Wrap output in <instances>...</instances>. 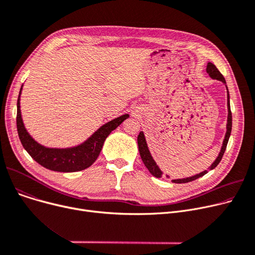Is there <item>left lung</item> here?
I'll return each mask as SVG.
<instances>
[{
    "label": "left lung",
    "mask_w": 255,
    "mask_h": 255,
    "mask_svg": "<svg viewBox=\"0 0 255 255\" xmlns=\"http://www.w3.org/2000/svg\"><path fill=\"white\" fill-rule=\"evenodd\" d=\"M207 73L210 75L211 78L213 79H217V80H220V82H222L225 87H226V90H227V111H229V115H227V124H226V133H225V136H224V139H223V143H222V146H221V150L219 152V155L218 157L216 158L215 161L213 162V164L209 167L210 170L215 168L219 162L221 161L222 159V156L225 152V149H226V145H227V142H229V139H230V136H231V132H232V125H233V119H232V112H231V104H230V93H229V89H227V86H226V82L225 79L223 77V75L220 73V71L216 68V66L214 65L213 63L209 62L208 65H207ZM137 144H138V150H139V154H140V157H141V160L142 162L144 164V166L149 169V171L152 173V175L156 178H161L163 172L162 170L159 168V166L157 165V163L155 162V160L153 159L150 151H149V148H148V144H146V141H145V137H144V134L143 132L140 131L139 134L137 136ZM208 172V170H204L202 172L197 173V175H194L192 177H189V178H184V179H176V180H171L172 183H178V184H181V183H188V182H191V181H194L200 177L205 176L206 173ZM167 178H169L168 176H166Z\"/></svg>",
    "instance_id": "1"
}]
</instances>
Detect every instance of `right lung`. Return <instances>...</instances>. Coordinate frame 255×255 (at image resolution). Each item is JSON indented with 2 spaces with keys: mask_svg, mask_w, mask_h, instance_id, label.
<instances>
[{
  "mask_svg": "<svg viewBox=\"0 0 255 255\" xmlns=\"http://www.w3.org/2000/svg\"><path fill=\"white\" fill-rule=\"evenodd\" d=\"M21 90L22 86L17 99L16 115V126L19 139L24 150L30 154L36 162L53 171L74 172L90 167L98 158L106 137L111 134L113 130L129 118V115L126 114L110 121L94 132L86 141L78 145L65 149L47 148V146L37 142L24 127L20 113Z\"/></svg>",
  "mask_w": 255,
  "mask_h": 255,
  "instance_id": "right-lung-1",
  "label": "right lung"
}]
</instances>
